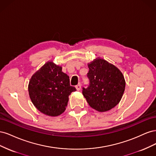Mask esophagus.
<instances>
[{
  "label": "esophagus",
  "mask_w": 156,
  "mask_h": 156,
  "mask_svg": "<svg viewBox=\"0 0 156 156\" xmlns=\"http://www.w3.org/2000/svg\"><path fill=\"white\" fill-rule=\"evenodd\" d=\"M75 88H76L77 90H81V84L79 83V84H77V85L75 86Z\"/></svg>",
  "instance_id": "esophagus-1"
}]
</instances>
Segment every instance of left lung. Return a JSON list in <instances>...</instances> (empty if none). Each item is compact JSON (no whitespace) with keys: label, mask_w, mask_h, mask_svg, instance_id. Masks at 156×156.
<instances>
[{"label":"left lung","mask_w":156,"mask_h":156,"mask_svg":"<svg viewBox=\"0 0 156 156\" xmlns=\"http://www.w3.org/2000/svg\"><path fill=\"white\" fill-rule=\"evenodd\" d=\"M89 86L83 88L84 97L99 112L111 110L119 104L125 90L126 81L120 70L107 60L97 58L88 64Z\"/></svg>","instance_id":"left-lung-1"}]
</instances>
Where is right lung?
I'll list each match as a JSON object with an SVG mask.
<instances>
[{
	"label": "right lung",
	"instance_id": "right-lung-1",
	"mask_svg": "<svg viewBox=\"0 0 156 156\" xmlns=\"http://www.w3.org/2000/svg\"><path fill=\"white\" fill-rule=\"evenodd\" d=\"M29 94L34 105L43 114L56 116L66 110L69 96L76 90L70 86L69 76L62 67L54 62H46L32 75Z\"/></svg>",
	"mask_w": 156,
	"mask_h": 156
}]
</instances>
